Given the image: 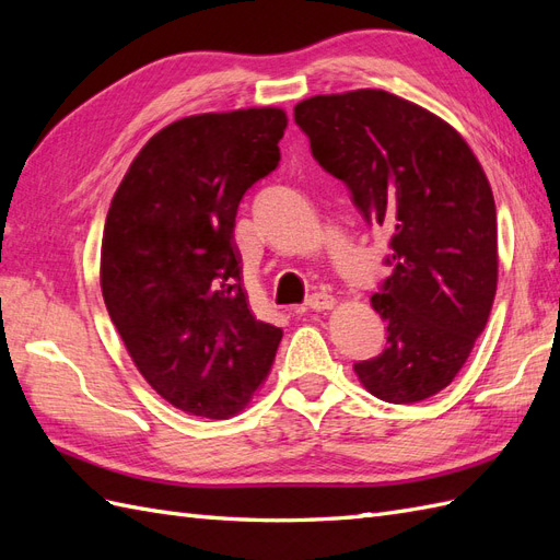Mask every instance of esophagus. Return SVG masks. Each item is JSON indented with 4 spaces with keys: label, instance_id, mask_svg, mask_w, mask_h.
<instances>
[{
    "label": "esophagus",
    "instance_id": "1",
    "mask_svg": "<svg viewBox=\"0 0 560 560\" xmlns=\"http://www.w3.org/2000/svg\"><path fill=\"white\" fill-rule=\"evenodd\" d=\"M306 306L311 308V311H331L334 306H336V299L331 296V294H315V296H311L308 299V303Z\"/></svg>",
    "mask_w": 560,
    "mask_h": 560
}]
</instances>
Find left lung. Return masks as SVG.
<instances>
[{
    "label": "left lung",
    "instance_id": "1",
    "mask_svg": "<svg viewBox=\"0 0 560 560\" xmlns=\"http://www.w3.org/2000/svg\"><path fill=\"white\" fill-rule=\"evenodd\" d=\"M294 118L366 222L393 233V276L371 296L387 346L354 374L393 404L442 393L465 366L498 290L495 200L479 159L442 116L378 89L313 95Z\"/></svg>",
    "mask_w": 560,
    "mask_h": 560
}]
</instances>
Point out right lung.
<instances>
[{
  "label": "right lung",
  "mask_w": 560,
  "mask_h": 560,
  "mask_svg": "<svg viewBox=\"0 0 560 560\" xmlns=\"http://www.w3.org/2000/svg\"><path fill=\"white\" fill-rule=\"evenodd\" d=\"M280 107L179 118L151 138L112 198L100 287L144 381L175 409L226 420L270 374L282 329L257 319L241 282L235 212L276 171Z\"/></svg>",
  "instance_id": "add662e5"
}]
</instances>
